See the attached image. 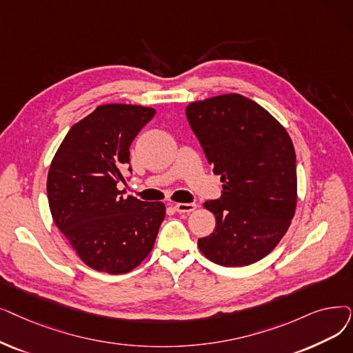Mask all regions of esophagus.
Here are the masks:
<instances>
[{"label":"esophagus","mask_w":353,"mask_h":353,"mask_svg":"<svg viewBox=\"0 0 353 353\" xmlns=\"http://www.w3.org/2000/svg\"><path fill=\"white\" fill-rule=\"evenodd\" d=\"M196 209L194 203H176L174 210L179 213H190Z\"/></svg>","instance_id":"esophagus-1"}]
</instances>
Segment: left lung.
<instances>
[{
  "mask_svg": "<svg viewBox=\"0 0 353 353\" xmlns=\"http://www.w3.org/2000/svg\"><path fill=\"white\" fill-rule=\"evenodd\" d=\"M186 117L223 189L218 201L203 203L216 226L197 247L223 267L254 264L277 247L294 218L293 141L267 110L239 94L190 102Z\"/></svg>",
  "mask_w": 353,
  "mask_h": 353,
  "instance_id": "8db88e82",
  "label": "left lung"
}]
</instances>
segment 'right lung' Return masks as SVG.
Masks as SVG:
<instances>
[{"label":"right lung","instance_id":"add662e5","mask_svg":"<svg viewBox=\"0 0 353 353\" xmlns=\"http://www.w3.org/2000/svg\"><path fill=\"white\" fill-rule=\"evenodd\" d=\"M156 110L106 103L76 122L59 145L48 174L52 218L82 261L124 274L151 252L165 216L163 202L124 197L119 181L130 145ZM131 170V168H130Z\"/></svg>","mask_w":353,"mask_h":353}]
</instances>
